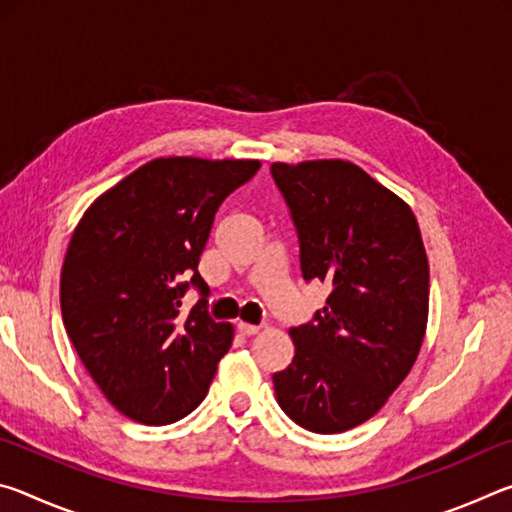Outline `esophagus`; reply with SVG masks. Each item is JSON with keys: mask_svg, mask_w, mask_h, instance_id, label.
Returning <instances> with one entry per match:
<instances>
[{"mask_svg": "<svg viewBox=\"0 0 512 512\" xmlns=\"http://www.w3.org/2000/svg\"><path fill=\"white\" fill-rule=\"evenodd\" d=\"M237 327L244 336H255V334H259V329H262L259 325H250V323H239Z\"/></svg>", "mask_w": 512, "mask_h": 512, "instance_id": "esophagus-1", "label": "esophagus"}]
</instances>
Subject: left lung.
I'll use <instances>...</instances> for the list:
<instances>
[{
  "label": "left lung",
  "instance_id": "8db88e82",
  "mask_svg": "<svg viewBox=\"0 0 512 512\" xmlns=\"http://www.w3.org/2000/svg\"><path fill=\"white\" fill-rule=\"evenodd\" d=\"M291 210L307 282L332 287L314 320L291 327L293 361L273 375L302 429L370 420L409 375L429 316V262L411 207L357 164H271Z\"/></svg>",
  "mask_w": 512,
  "mask_h": 512
}]
</instances>
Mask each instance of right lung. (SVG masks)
<instances>
[{"instance_id": "right-lung-1", "label": "right lung", "mask_w": 512, "mask_h": 512, "mask_svg": "<svg viewBox=\"0 0 512 512\" xmlns=\"http://www.w3.org/2000/svg\"><path fill=\"white\" fill-rule=\"evenodd\" d=\"M259 160L158 158L101 194L76 225L60 273L67 336L108 402L142 424H169L205 400L230 323L207 314L198 259L214 214ZM204 298L187 317L179 298Z\"/></svg>"}]
</instances>
